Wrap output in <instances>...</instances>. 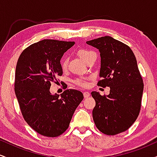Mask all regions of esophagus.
<instances>
[{
  "label": "esophagus",
  "instance_id": "obj_1",
  "mask_svg": "<svg viewBox=\"0 0 157 157\" xmlns=\"http://www.w3.org/2000/svg\"><path fill=\"white\" fill-rule=\"evenodd\" d=\"M83 96L85 98H88V97H90V93L89 92V91H85V92L83 93Z\"/></svg>",
  "mask_w": 157,
  "mask_h": 157
}]
</instances>
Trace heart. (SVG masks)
I'll list each match as a JSON object with an SVG mask.
<instances>
[{
    "label": "heart",
    "instance_id": "1",
    "mask_svg": "<svg viewBox=\"0 0 157 157\" xmlns=\"http://www.w3.org/2000/svg\"><path fill=\"white\" fill-rule=\"evenodd\" d=\"M77 55L80 57L81 60H82L83 62L86 63L88 62L89 60H91L93 57H96V54L94 52L91 51L89 49H86V48H80V49L77 50ZM68 65V58L67 57H64L62 61H61V66H62L63 68H66V66ZM76 83L79 86H82V87H85V86H87V81H86V79L84 78H80L78 79V80H76Z\"/></svg>",
    "mask_w": 157,
    "mask_h": 157
}]
</instances>
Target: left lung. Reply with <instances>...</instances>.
I'll return each instance as SVG.
<instances>
[{
    "label": "left lung",
    "instance_id": "8db88e82",
    "mask_svg": "<svg viewBox=\"0 0 157 157\" xmlns=\"http://www.w3.org/2000/svg\"><path fill=\"white\" fill-rule=\"evenodd\" d=\"M100 53V77L97 85L110 87L109 95L92 91L96 102L92 111L99 131L107 135L125 131L136 121L140 108L143 81L132 50L110 36L87 41Z\"/></svg>",
    "mask_w": 157,
    "mask_h": 157
}]
</instances>
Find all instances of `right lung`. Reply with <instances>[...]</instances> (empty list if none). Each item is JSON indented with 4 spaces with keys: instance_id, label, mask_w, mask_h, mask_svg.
Wrapping results in <instances>:
<instances>
[{
    "instance_id": "right-lung-1",
    "label": "right lung",
    "mask_w": 157,
    "mask_h": 157,
    "mask_svg": "<svg viewBox=\"0 0 157 157\" xmlns=\"http://www.w3.org/2000/svg\"><path fill=\"white\" fill-rule=\"evenodd\" d=\"M75 42L43 40L20 55L15 69V91L23 118L36 132L60 136L68 128L75 110L83 100L80 91L67 89L60 97L52 94V82L63 75L60 60Z\"/></svg>"
}]
</instances>
